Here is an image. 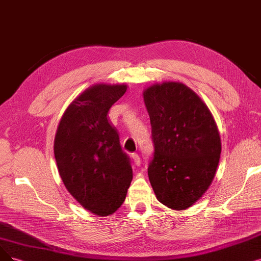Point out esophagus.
Masks as SVG:
<instances>
[{
	"label": "esophagus",
	"instance_id": "34e87169",
	"mask_svg": "<svg viewBox=\"0 0 261 261\" xmlns=\"http://www.w3.org/2000/svg\"><path fill=\"white\" fill-rule=\"evenodd\" d=\"M132 159H133L135 165H136V166H140V163H141L140 156H139L137 153H133V154H132Z\"/></svg>",
	"mask_w": 261,
	"mask_h": 261
}]
</instances>
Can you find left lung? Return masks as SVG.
Wrapping results in <instances>:
<instances>
[{
  "instance_id": "1",
  "label": "left lung",
  "mask_w": 261,
  "mask_h": 261,
  "mask_svg": "<svg viewBox=\"0 0 261 261\" xmlns=\"http://www.w3.org/2000/svg\"><path fill=\"white\" fill-rule=\"evenodd\" d=\"M143 99L154 145L150 183L160 202L185 210L214 179L222 151L216 123L201 98L181 82L156 83L143 91Z\"/></svg>"
}]
</instances>
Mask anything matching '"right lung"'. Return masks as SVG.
Masks as SVG:
<instances>
[{
    "instance_id": "right-lung-1",
    "label": "right lung",
    "mask_w": 261,
    "mask_h": 261,
    "mask_svg": "<svg viewBox=\"0 0 261 261\" xmlns=\"http://www.w3.org/2000/svg\"><path fill=\"white\" fill-rule=\"evenodd\" d=\"M126 89L105 83L87 89L65 110L55 138L62 181L85 209L99 216L119 209L133 180L130 160L107 119Z\"/></svg>"
}]
</instances>
